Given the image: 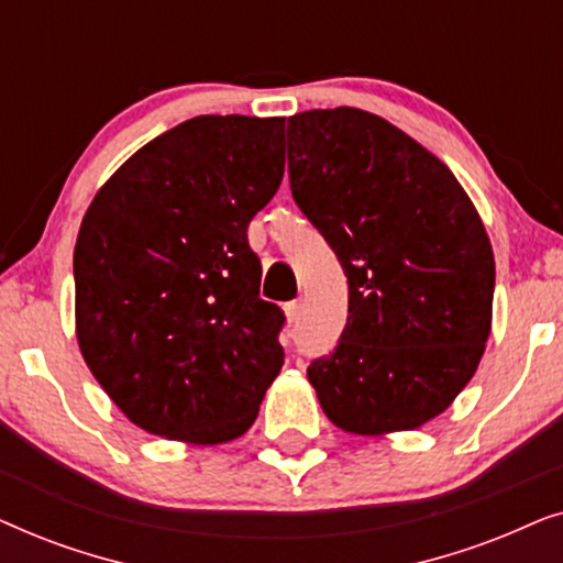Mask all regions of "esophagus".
Instances as JSON below:
<instances>
[{
  "label": "esophagus",
  "mask_w": 563,
  "mask_h": 563,
  "mask_svg": "<svg viewBox=\"0 0 563 563\" xmlns=\"http://www.w3.org/2000/svg\"><path fill=\"white\" fill-rule=\"evenodd\" d=\"M299 312H302V305H299V302H289V305H284V314H287V322H289V325H295V322L299 320Z\"/></svg>",
  "instance_id": "34e87169"
}]
</instances>
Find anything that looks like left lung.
Listing matches in <instances>:
<instances>
[{
  "label": "left lung",
  "mask_w": 563,
  "mask_h": 563,
  "mask_svg": "<svg viewBox=\"0 0 563 563\" xmlns=\"http://www.w3.org/2000/svg\"><path fill=\"white\" fill-rule=\"evenodd\" d=\"M289 187L349 276V320L307 366L356 435L426 426L472 379L492 328L495 256L451 168L379 114L289 118Z\"/></svg>",
  "instance_id": "obj_1"
}]
</instances>
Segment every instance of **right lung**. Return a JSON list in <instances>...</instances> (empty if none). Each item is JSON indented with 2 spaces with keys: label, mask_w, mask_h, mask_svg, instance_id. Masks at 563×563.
<instances>
[{
  "label": "right lung",
  "mask_w": 563,
  "mask_h": 563,
  "mask_svg": "<svg viewBox=\"0 0 563 563\" xmlns=\"http://www.w3.org/2000/svg\"><path fill=\"white\" fill-rule=\"evenodd\" d=\"M284 118L199 114L133 153L74 249L76 338L114 405L168 441L243 435L282 372L249 222L284 176Z\"/></svg>",
  "instance_id": "add662e5"
}]
</instances>
